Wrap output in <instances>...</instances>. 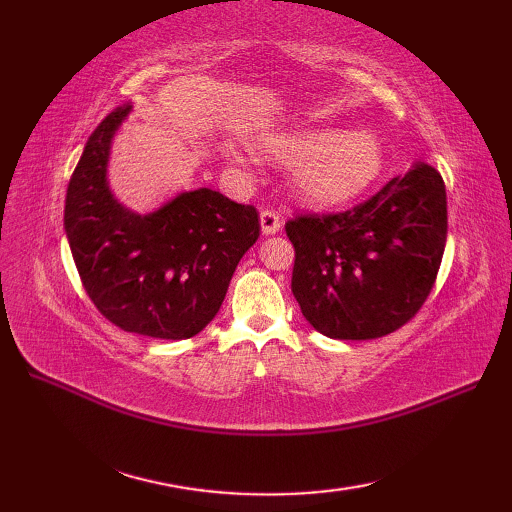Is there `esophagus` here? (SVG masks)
<instances>
[{
	"mask_svg": "<svg viewBox=\"0 0 512 512\" xmlns=\"http://www.w3.org/2000/svg\"><path fill=\"white\" fill-rule=\"evenodd\" d=\"M259 222H262V233L264 235H275L281 228V215L273 209H264L259 213Z\"/></svg>",
	"mask_w": 512,
	"mask_h": 512,
	"instance_id": "obj_1",
	"label": "esophagus"
}]
</instances>
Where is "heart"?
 I'll return each instance as SVG.
<instances>
[{"instance_id": "1", "label": "heart", "mask_w": 512, "mask_h": 512, "mask_svg": "<svg viewBox=\"0 0 512 512\" xmlns=\"http://www.w3.org/2000/svg\"><path fill=\"white\" fill-rule=\"evenodd\" d=\"M262 149L288 162L292 193L317 209L350 204L385 169V147L369 129H295L268 136Z\"/></svg>"}]
</instances>
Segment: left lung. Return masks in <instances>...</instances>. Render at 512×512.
Segmentation results:
<instances>
[{
    "instance_id": "8db88e82",
    "label": "left lung",
    "mask_w": 512,
    "mask_h": 512,
    "mask_svg": "<svg viewBox=\"0 0 512 512\" xmlns=\"http://www.w3.org/2000/svg\"><path fill=\"white\" fill-rule=\"evenodd\" d=\"M292 295L314 330L341 341L378 339L416 317L447 244V189L424 165L391 178L354 209L297 215Z\"/></svg>"
}]
</instances>
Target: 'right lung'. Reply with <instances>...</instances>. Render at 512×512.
<instances>
[{"instance_id": "right-lung-1", "label": "right lung", "mask_w": 512, "mask_h": 512, "mask_svg": "<svg viewBox=\"0 0 512 512\" xmlns=\"http://www.w3.org/2000/svg\"><path fill=\"white\" fill-rule=\"evenodd\" d=\"M127 114L129 105L116 107L85 143L65 195V235L107 321L151 339H191L213 321L257 242L259 213L213 189L180 193L149 215L125 209L107 187V158Z\"/></svg>"}]
</instances>
